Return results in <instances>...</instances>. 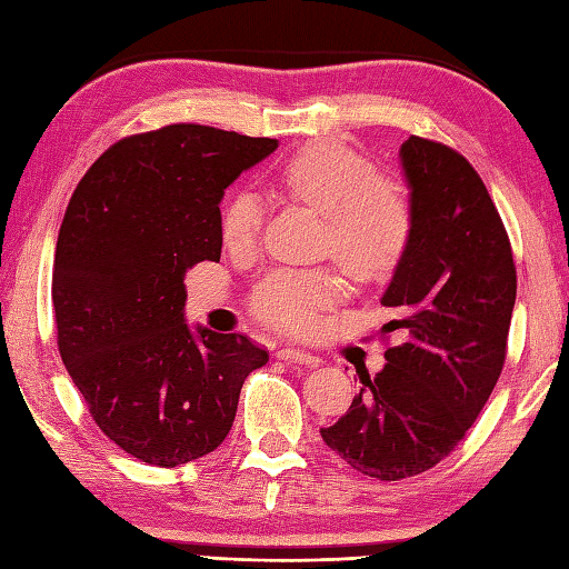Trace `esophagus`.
<instances>
[{"label":"esophagus","instance_id":"esophagus-1","mask_svg":"<svg viewBox=\"0 0 569 569\" xmlns=\"http://www.w3.org/2000/svg\"><path fill=\"white\" fill-rule=\"evenodd\" d=\"M278 360L283 362H291V365H308V367H316L320 360L316 358V355L310 352H303V350H296V348H281L276 352Z\"/></svg>","mask_w":569,"mask_h":569}]
</instances>
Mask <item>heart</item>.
Masks as SVG:
<instances>
[{
	"mask_svg": "<svg viewBox=\"0 0 569 569\" xmlns=\"http://www.w3.org/2000/svg\"><path fill=\"white\" fill-rule=\"evenodd\" d=\"M276 187L293 202L320 211L318 249L332 256L352 281L380 283L409 251L415 207L407 187L375 174L372 162L340 140L320 138L293 150L276 167ZM263 204L251 192H233L221 204L219 231L229 249L253 247ZM340 300V281L330 269H278L253 288L251 313L288 336H308L322 310Z\"/></svg>",
	"mask_w": 569,
	"mask_h": 569,
	"instance_id": "1",
	"label": "heart"
}]
</instances>
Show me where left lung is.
Instances as JSON below:
<instances>
[{"label": "left lung", "mask_w": 569, "mask_h": 569, "mask_svg": "<svg viewBox=\"0 0 569 569\" xmlns=\"http://www.w3.org/2000/svg\"><path fill=\"white\" fill-rule=\"evenodd\" d=\"M415 233L382 296L405 342L322 441L377 481L429 471L459 447L506 365L516 261L491 194L461 152L411 136L402 150Z\"/></svg>", "instance_id": "obj_1"}]
</instances>
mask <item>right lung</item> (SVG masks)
I'll use <instances>...</instances> for the list:
<instances>
[{"label": "right lung", "instance_id": "add662e5", "mask_svg": "<svg viewBox=\"0 0 569 569\" xmlns=\"http://www.w3.org/2000/svg\"><path fill=\"white\" fill-rule=\"evenodd\" d=\"M278 140L197 122L118 140L66 207L51 300L61 360L88 415L142 463L214 451L243 380L269 362L239 332L184 322V273L219 261L224 189Z\"/></svg>", "mask_w": 569, "mask_h": 569}]
</instances>
